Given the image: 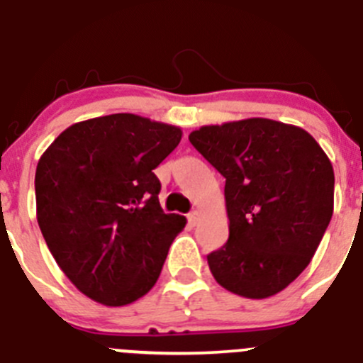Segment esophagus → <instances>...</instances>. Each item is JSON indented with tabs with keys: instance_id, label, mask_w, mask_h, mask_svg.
Returning <instances> with one entry per match:
<instances>
[{
	"instance_id": "esophagus-1",
	"label": "esophagus",
	"mask_w": 363,
	"mask_h": 363,
	"mask_svg": "<svg viewBox=\"0 0 363 363\" xmlns=\"http://www.w3.org/2000/svg\"><path fill=\"white\" fill-rule=\"evenodd\" d=\"M200 216H202V214H200L199 211H193V213H189V214H188L189 225H193V227H195V225L200 221Z\"/></svg>"
}]
</instances>
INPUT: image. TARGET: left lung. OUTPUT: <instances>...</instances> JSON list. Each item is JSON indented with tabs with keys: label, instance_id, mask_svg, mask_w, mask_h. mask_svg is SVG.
Instances as JSON below:
<instances>
[{
	"label": "left lung",
	"instance_id": "8db88e82",
	"mask_svg": "<svg viewBox=\"0 0 363 363\" xmlns=\"http://www.w3.org/2000/svg\"><path fill=\"white\" fill-rule=\"evenodd\" d=\"M189 142L225 177L228 241L207 255L214 280L250 300L275 296L332 220V161L305 129L271 118L202 125Z\"/></svg>",
	"mask_w": 363,
	"mask_h": 363
}]
</instances>
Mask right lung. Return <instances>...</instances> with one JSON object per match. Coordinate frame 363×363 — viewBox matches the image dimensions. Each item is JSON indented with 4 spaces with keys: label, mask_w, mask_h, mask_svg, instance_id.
Masks as SVG:
<instances>
[{
    "label": "right lung",
    "mask_w": 363,
    "mask_h": 363,
    "mask_svg": "<svg viewBox=\"0 0 363 363\" xmlns=\"http://www.w3.org/2000/svg\"><path fill=\"white\" fill-rule=\"evenodd\" d=\"M182 131L133 113L76 122L38 160L37 221L60 269L90 300L124 307L160 279L181 214H164L154 168Z\"/></svg>",
    "instance_id": "1"
}]
</instances>
